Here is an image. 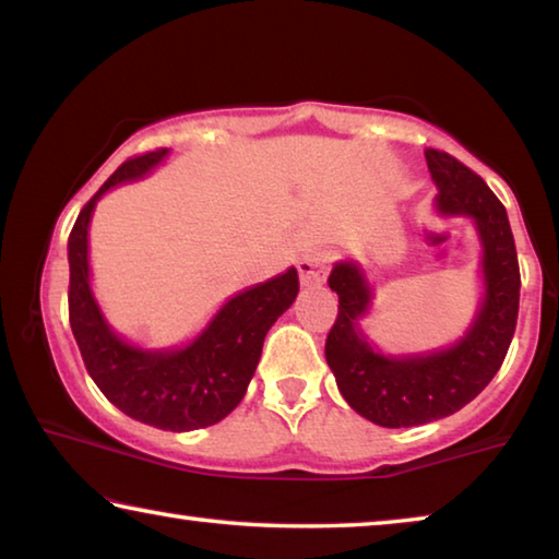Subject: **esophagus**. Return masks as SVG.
Wrapping results in <instances>:
<instances>
[{
	"instance_id": "obj_1",
	"label": "esophagus",
	"mask_w": 559,
	"mask_h": 559,
	"mask_svg": "<svg viewBox=\"0 0 559 559\" xmlns=\"http://www.w3.org/2000/svg\"><path fill=\"white\" fill-rule=\"evenodd\" d=\"M328 263H330V257L320 249L302 253V257L298 259V273H300L302 286H308V288L320 286V283L325 281Z\"/></svg>"
}]
</instances>
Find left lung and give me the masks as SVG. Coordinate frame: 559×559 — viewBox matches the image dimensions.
I'll return each mask as SVG.
<instances>
[{
	"instance_id": "8db88e82",
	"label": "left lung",
	"mask_w": 559,
	"mask_h": 559,
	"mask_svg": "<svg viewBox=\"0 0 559 559\" xmlns=\"http://www.w3.org/2000/svg\"><path fill=\"white\" fill-rule=\"evenodd\" d=\"M439 219H468L480 243V298L456 343L424 353H384L367 337L374 288L362 263L340 259L328 276L337 320L325 343L337 390L367 421L386 429L419 427L451 416L486 390L503 365L518 323L520 269L508 212L490 187L456 157L424 150Z\"/></svg>"
}]
</instances>
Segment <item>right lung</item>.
Returning a JSON list of instances; mask_svg holds the SVG:
<instances>
[{
  "mask_svg": "<svg viewBox=\"0 0 559 559\" xmlns=\"http://www.w3.org/2000/svg\"><path fill=\"white\" fill-rule=\"evenodd\" d=\"M169 150L120 165L83 206L69 236V318L86 370L130 419L163 431H194L229 416L243 400L261 359L263 337L298 296V271L288 269L224 302L189 343L140 347L116 333L93 293L88 229L98 200L112 187L145 179Z\"/></svg>",
  "mask_w": 559,
  "mask_h": 559,
  "instance_id": "right-lung-1",
  "label": "right lung"
}]
</instances>
